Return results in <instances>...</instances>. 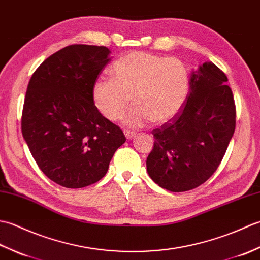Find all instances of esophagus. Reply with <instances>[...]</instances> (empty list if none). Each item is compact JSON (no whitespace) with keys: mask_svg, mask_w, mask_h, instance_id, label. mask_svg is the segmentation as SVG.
Wrapping results in <instances>:
<instances>
[{"mask_svg":"<svg viewBox=\"0 0 260 260\" xmlns=\"http://www.w3.org/2000/svg\"><path fill=\"white\" fill-rule=\"evenodd\" d=\"M124 134H125V136H126V139H128V140H131V139H133V137L136 135V133L135 132H133V131H124Z\"/></svg>","mask_w":260,"mask_h":260,"instance_id":"obj_1","label":"esophagus"}]
</instances>
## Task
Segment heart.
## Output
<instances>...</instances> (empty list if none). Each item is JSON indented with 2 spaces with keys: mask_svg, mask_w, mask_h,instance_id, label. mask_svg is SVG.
I'll list each match as a JSON object with an SVG mask.
<instances>
[{
  "mask_svg": "<svg viewBox=\"0 0 260 260\" xmlns=\"http://www.w3.org/2000/svg\"><path fill=\"white\" fill-rule=\"evenodd\" d=\"M113 78L98 79L92 86V101L107 119L124 116V124L140 127L148 120L161 125L172 119L186 102L189 70L180 59L145 51H132L116 60L110 68Z\"/></svg>",
  "mask_w": 260,
  "mask_h": 260,
  "instance_id": "1",
  "label": "heart"
}]
</instances>
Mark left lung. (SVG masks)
<instances>
[{
    "label": "left lung",
    "instance_id": "obj_1",
    "mask_svg": "<svg viewBox=\"0 0 260 260\" xmlns=\"http://www.w3.org/2000/svg\"><path fill=\"white\" fill-rule=\"evenodd\" d=\"M228 78L212 62L192 71L186 102L172 119L153 129L146 159L150 178L163 189L184 192L204 183L221 163L236 127Z\"/></svg>",
    "mask_w": 260,
    "mask_h": 260
}]
</instances>
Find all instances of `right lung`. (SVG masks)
<instances>
[{"label":"right lung","mask_w":260,"mask_h":260,"mask_svg":"<svg viewBox=\"0 0 260 260\" xmlns=\"http://www.w3.org/2000/svg\"><path fill=\"white\" fill-rule=\"evenodd\" d=\"M109 54L106 47L68 46L39 66L27 85L22 135L42 172L69 189L104 178L126 141L92 101V86Z\"/></svg>","instance_id":"add662e5"}]
</instances>
